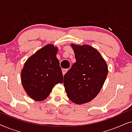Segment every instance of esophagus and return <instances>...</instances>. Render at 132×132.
Here are the masks:
<instances>
[{
    "label": "esophagus",
    "mask_w": 132,
    "mask_h": 132,
    "mask_svg": "<svg viewBox=\"0 0 132 132\" xmlns=\"http://www.w3.org/2000/svg\"><path fill=\"white\" fill-rule=\"evenodd\" d=\"M62 74H63V75H65V74L67 72V71H68V69H62Z\"/></svg>",
    "instance_id": "34e87169"
}]
</instances>
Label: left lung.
Wrapping results in <instances>:
<instances>
[{
    "mask_svg": "<svg viewBox=\"0 0 132 132\" xmlns=\"http://www.w3.org/2000/svg\"><path fill=\"white\" fill-rule=\"evenodd\" d=\"M76 60L64 76V86L73 103L91 101L100 91L107 77V64L100 53L88 45L72 44Z\"/></svg>",
    "mask_w": 132,
    "mask_h": 132,
    "instance_id": "8db88e82",
    "label": "left lung"
}]
</instances>
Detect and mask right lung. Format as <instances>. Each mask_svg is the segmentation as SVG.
Returning a JSON list of instances; mask_svg holds the SVG:
<instances>
[{"label": "right lung", "mask_w": 132, "mask_h": 132, "mask_svg": "<svg viewBox=\"0 0 132 132\" xmlns=\"http://www.w3.org/2000/svg\"><path fill=\"white\" fill-rule=\"evenodd\" d=\"M57 48L48 44L38 50L25 62L21 71L22 85L34 100L43 101L55 85L63 82V75L56 57Z\"/></svg>", "instance_id": "1"}]
</instances>
